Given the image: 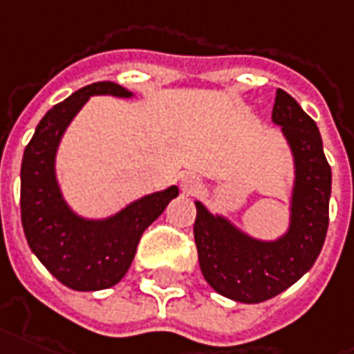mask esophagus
Here are the masks:
<instances>
[{
  "label": "esophagus",
  "mask_w": 354,
  "mask_h": 354,
  "mask_svg": "<svg viewBox=\"0 0 354 354\" xmlns=\"http://www.w3.org/2000/svg\"><path fill=\"white\" fill-rule=\"evenodd\" d=\"M180 187L187 195H193V193H197L201 189V178L197 174H184L182 180H180Z\"/></svg>",
  "instance_id": "obj_1"
}]
</instances>
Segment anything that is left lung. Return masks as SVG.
<instances>
[{
  "label": "left lung",
  "mask_w": 354,
  "mask_h": 354,
  "mask_svg": "<svg viewBox=\"0 0 354 354\" xmlns=\"http://www.w3.org/2000/svg\"><path fill=\"white\" fill-rule=\"evenodd\" d=\"M272 120L283 127L297 167L289 232L276 242H259L195 203L193 234L204 279L243 304L270 300L297 283L319 257L328 230L332 170L317 124L283 90L276 91Z\"/></svg>",
  "instance_id": "left-lung-1"
}]
</instances>
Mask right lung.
Returning a JSON list of instances; mask_svg holds the SVG:
<instances>
[{
    "mask_svg": "<svg viewBox=\"0 0 354 354\" xmlns=\"http://www.w3.org/2000/svg\"><path fill=\"white\" fill-rule=\"evenodd\" d=\"M90 95L129 97L114 82L84 86L52 106L26 146L20 169V216L26 240L44 268L75 290L116 285L129 270L138 240L178 195L169 187L129 204L104 221H86L64 203L54 174V157L65 127Z\"/></svg>",
    "mask_w": 354,
    "mask_h": 354,
    "instance_id": "add662e5",
    "label": "right lung"
}]
</instances>
